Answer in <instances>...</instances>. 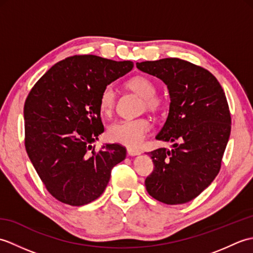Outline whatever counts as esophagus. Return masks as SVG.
<instances>
[{
    "label": "esophagus",
    "instance_id": "1",
    "mask_svg": "<svg viewBox=\"0 0 253 253\" xmlns=\"http://www.w3.org/2000/svg\"><path fill=\"white\" fill-rule=\"evenodd\" d=\"M127 153L128 155H130V157H136V155H139L141 152L139 151V150H136V149H127Z\"/></svg>",
    "mask_w": 253,
    "mask_h": 253
}]
</instances>
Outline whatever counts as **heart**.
<instances>
[{
	"label": "heart",
	"mask_w": 253,
	"mask_h": 253,
	"mask_svg": "<svg viewBox=\"0 0 253 253\" xmlns=\"http://www.w3.org/2000/svg\"><path fill=\"white\" fill-rule=\"evenodd\" d=\"M127 87L135 91L144 100V106L149 110H158L163 104V100L155 94L157 85L151 79L144 76H136L127 82ZM116 92L112 84H107L100 94L99 109L102 115L111 116L114 112ZM151 122L146 117L123 120L109 127L107 136L112 141L129 148L140 147L151 130Z\"/></svg>",
	"instance_id": "1"
}]
</instances>
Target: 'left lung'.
<instances>
[{
  "mask_svg": "<svg viewBox=\"0 0 253 253\" xmlns=\"http://www.w3.org/2000/svg\"><path fill=\"white\" fill-rule=\"evenodd\" d=\"M168 85L169 116L155 139L173 149L149 152L154 169L146 188L166 204L191 201L215 179L230 135V113L222 85L207 69L179 58L136 63Z\"/></svg>",
  "mask_w": 253,
  "mask_h": 253,
  "instance_id": "left-lung-1",
  "label": "left lung"
}]
</instances>
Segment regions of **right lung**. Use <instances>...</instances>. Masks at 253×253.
<instances>
[{"mask_svg":"<svg viewBox=\"0 0 253 253\" xmlns=\"http://www.w3.org/2000/svg\"><path fill=\"white\" fill-rule=\"evenodd\" d=\"M131 61L75 55L56 63L31 89L25 102V146L51 195L80 207L98 199L111 170L126 158L120 144L92 143L104 131L99 109L105 85L129 73Z\"/></svg>","mask_w":253,"mask_h":253,"instance_id":"right-lung-1","label":"right lung"}]
</instances>
